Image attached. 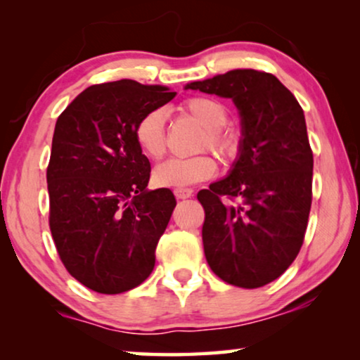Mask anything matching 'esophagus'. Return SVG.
<instances>
[{"mask_svg": "<svg viewBox=\"0 0 360 360\" xmlns=\"http://www.w3.org/2000/svg\"><path fill=\"white\" fill-rule=\"evenodd\" d=\"M174 193L179 200H186V198H190L191 195H193V190H191V188H175Z\"/></svg>", "mask_w": 360, "mask_h": 360, "instance_id": "obj_1", "label": "esophagus"}]
</instances>
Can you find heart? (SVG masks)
Segmentation results:
<instances>
[{"label": "heart", "instance_id": "obj_1", "mask_svg": "<svg viewBox=\"0 0 360 360\" xmlns=\"http://www.w3.org/2000/svg\"><path fill=\"white\" fill-rule=\"evenodd\" d=\"M180 110L205 127L196 150H213L221 160L229 164L236 160L240 150L239 136L228 129V108L208 96H193L181 103ZM134 139L141 152L149 159H160L167 149L165 116L160 110L146 112L134 127ZM218 172V164L211 155L201 154L188 159H170L157 165L154 184L165 188H184L205 181Z\"/></svg>", "mask_w": 360, "mask_h": 360}]
</instances>
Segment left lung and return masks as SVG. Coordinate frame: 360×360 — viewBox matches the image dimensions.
<instances>
[{
    "label": "left lung",
    "mask_w": 360,
    "mask_h": 360,
    "mask_svg": "<svg viewBox=\"0 0 360 360\" xmlns=\"http://www.w3.org/2000/svg\"><path fill=\"white\" fill-rule=\"evenodd\" d=\"M185 88L231 98L243 126L229 175L198 191L206 260L226 283L264 287L297 259L308 226L313 152L303 110L277 77L252 68Z\"/></svg>",
    "instance_id": "left-lung-1"
}]
</instances>
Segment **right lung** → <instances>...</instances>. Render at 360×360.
Masks as SVG:
<instances>
[{
    "instance_id": "add662e5",
    "label": "right lung",
    "mask_w": 360,
    "mask_h": 360,
    "mask_svg": "<svg viewBox=\"0 0 360 360\" xmlns=\"http://www.w3.org/2000/svg\"><path fill=\"white\" fill-rule=\"evenodd\" d=\"M175 95L134 80L101 83L82 91L56 122L49 226L68 274L93 292H127L154 270L176 200L169 188L147 190L150 162L134 127Z\"/></svg>"
}]
</instances>
